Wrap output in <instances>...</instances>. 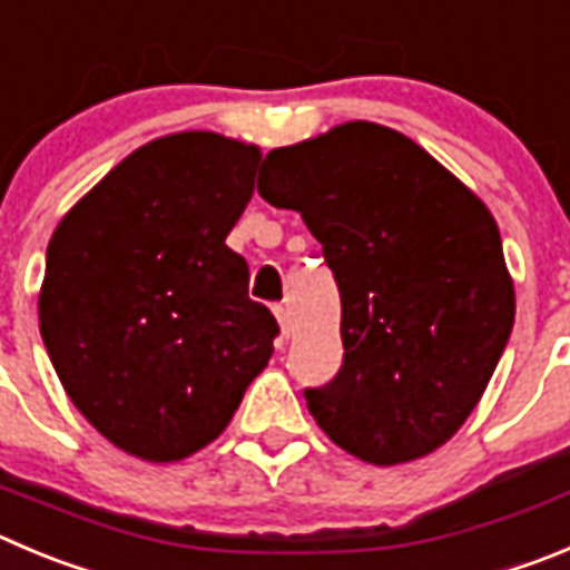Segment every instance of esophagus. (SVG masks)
I'll return each mask as SVG.
<instances>
[{
	"instance_id": "1",
	"label": "esophagus",
	"mask_w": 570,
	"mask_h": 570,
	"mask_svg": "<svg viewBox=\"0 0 570 570\" xmlns=\"http://www.w3.org/2000/svg\"><path fill=\"white\" fill-rule=\"evenodd\" d=\"M275 317H278L281 337H289V312H286L284 306H275Z\"/></svg>"
}]
</instances>
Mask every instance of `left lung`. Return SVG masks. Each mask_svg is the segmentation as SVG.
Wrapping results in <instances>:
<instances>
[{"mask_svg": "<svg viewBox=\"0 0 570 570\" xmlns=\"http://www.w3.org/2000/svg\"><path fill=\"white\" fill-rule=\"evenodd\" d=\"M258 194L301 213L337 281L343 365L303 391L323 433L376 466L439 450L514 326L489 207L411 137L368 120L273 148Z\"/></svg>", "mask_w": 570, "mask_h": 570, "instance_id": "obj_1", "label": "left lung"}]
</instances>
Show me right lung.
Masks as SVG:
<instances>
[{
  "label": "right lung",
  "instance_id": "right-lung-1",
  "mask_svg": "<svg viewBox=\"0 0 570 570\" xmlns=\"http://www.w3.org/2000/svg\"><path fill=\"white\" fill-rule=\"evenodd\" d=\"M258 163V146L216 131L159 137L47 244L39 328L52 368L83 419L142 461L210 444L273 357L278 323L225 244Z\"/></svg>",
  "mask_w": 570,
  "mask_h": 570
}]
</instances>
